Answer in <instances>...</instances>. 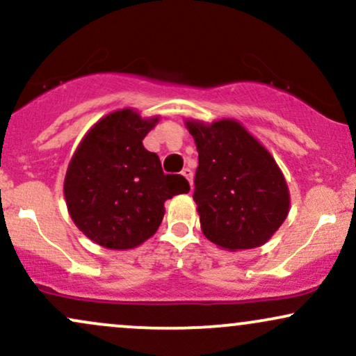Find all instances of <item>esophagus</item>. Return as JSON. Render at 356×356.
Listing matches in <instances>:
<instances>
[{"instance_id": "1", "label": "esophagus", "mask_w": 356, "mask_h": 356, "mask_svg": "<svg viewBox=\"0 0 356 356\" xmlns=\"http://www.w3.org/2000/svg\"><path fill=\"white\" fill-rule=\"evenodd\" d=\"M184 177L187 179V181H189V184H191V187H192V170L189 169V167H184L182 169V172H181Z\"/></svg>"}]
</instances>
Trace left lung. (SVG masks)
I'll return each mask as SVG.
<instances>
[{"label":"left lung","instance_id":"obj_1","mask_svg":"<svg viewBox=\"0 0 356 356\" xmlns=\"http://www.w3.org/2000/svg\"><path fill=\"white\" fill-rule=\"evenodd\" d=\"M199 152L194 201L201 229L224 251L266 244L289 212V189L269 150L234 118H187Z\"/></svg>","mask_w":356,"mask_h":356}]
</instances>
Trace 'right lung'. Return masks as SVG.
<instances>
[{
    "mask_svg": "<svg viewBox=\"0 0 356 356\" xmlns=\"http://www.w3.org/2000/svg\"><path fill=\"white\" fill-rule=\"evenodd\" d=\"M159 115L120 108L90 127L72 155L63 182L68 214L93 243L113 251L152 238L167 199L191 191L182 175L162 172L157 154L142 140Z\"/></svg>",
    "mask_w": 356,
    "mask_h": 356,
    "instance_id": "add662e5",
    "label": "right lung"
}]
</instances>
